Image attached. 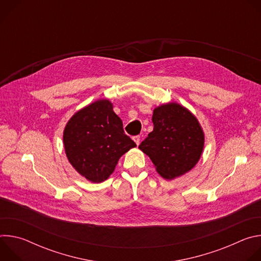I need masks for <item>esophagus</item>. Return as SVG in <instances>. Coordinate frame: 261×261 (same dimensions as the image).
<instances>
[{
  "label": "esophagus",
  "instance_id": "1",
  "mask_svg": "<svg viewBox=\"0 0 261 261\" xmlns=\"http://www.w3.org/2000/svg\"><path fill=\"white\" fill-rule=\"evenodd\" d=\"M133 140H134V142L138 145L139 142H140V136H138V135H137V136H134V137H133Z\"/></svg>",
  "mask_w": 261,
  "mask_h": 261
}]
</instances>
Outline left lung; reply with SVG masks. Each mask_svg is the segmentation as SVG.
Here are the masks:
<instances>
[{
	"label": "left lung",
	"mask_w": 261,
	"mask_h": 261,
	"mask_svg": "<svg viewBox=\"0 0 261 261\" xmlns=\"http://www.w3.org/2000/svg\"><path fill=\"white\" fill-rule=\"evenodd\" d=\"M154 129L138 148L152 160L156 171L173 179L190 171L204 147V132L197 118L185 106L168 102L153 111Z\"/></svg>",
	"instance_id": "1"
}]
</instances>
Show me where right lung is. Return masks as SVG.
<instances>
[{
  "label": "right lung",
  "instance_id": "add662e5",
  "mask_svg": "<svg viewBox=\"0 0 261 261\" xmlns=\"http://www.w3.org/2000/svg\"><path fill=\"white\" fill-rule=\"evenodd\" d=\"M63 142L70 164L92 182L107 179L120 158L136 146L108 99L96 100L76 111L65 126Z\"/></svg>",
  "mask_w": 261,
  "mask_h": 261
}]
</instances>
